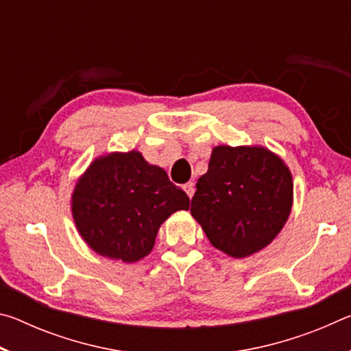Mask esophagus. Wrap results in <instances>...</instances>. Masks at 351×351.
Wrapping results in <instances>:
<instances>
[{"instance_id":"obj_1","label":"esophagus","mask_w":351,"mask_h":351,"mask_svg":"<svg viewBox=\"0 0 351 351\" xmlns=\"http://www.w3.org/2000/svg\"><path fill=\"white\" fill-rule=\"evenodd\" d=\"M184 192H186L187 195H189V198H192L193 195H195V182H187V184H184Z\"/></svg>"}]
</instances>
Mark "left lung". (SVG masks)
Returning a JSON list of instances; mask_svg holds the SVG:
<instances>
[{
    "label": "left lung",
    "mask_w": 351,
    "mask_h": 351,
    "mask_svg": "<svg viewBox=\"0 0 351 351\" xmlns=\"http://www.w3.org/2000/svg\"><path fill=\"white\" fill-rule=\"evenodd\" d=\"M293 175L261 145L213 147L190 213L213 247L234 258L261 251L280 234L293 207Z\"/></svg>",
    "instance_id": "obj_1"
}]
</instances>
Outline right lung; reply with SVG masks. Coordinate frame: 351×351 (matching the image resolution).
<instances>
[{
  "mask_svg": "<svg viewBox=\"0 0 351 351\" xmlns=\"http://www.w3.org/2000/svg\"><path fill=\"white\" fill-rule=\"evenodd\" d=\"M190 199L165 170L138 150L94 159L71 195V210L83 241L106 258L134 263L152 252L161 224L187 210Z\"/></svg>",
  "mask_w": 351,
  "mask_h": 351,
  "instance_id": "1",
  "label": "right lung"
}]
</instances>
